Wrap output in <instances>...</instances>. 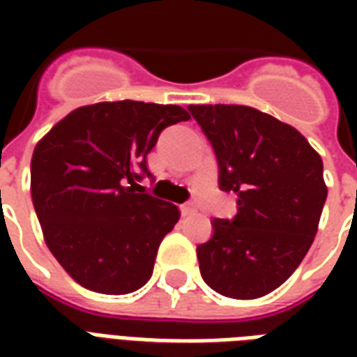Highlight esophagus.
Returning a JSON list of instances; mask_svg holds the SVG:
<instances>
[{
	"instance_id": "esophagus-1",
	"label": "esophagus",
	"mask_w": 357,
	"mask_h": 357,
	"mask_svg": "<svg viewBox=\"0 0 357 357\" xmlns=\"http://www.w3.org/2000/svg\"><path fill=\"white\" fill-rule=\"evenodd\" d=\"M195 214H197V204L195 202L181 204V216H195Z\"/></svg>"
}]
</instances>
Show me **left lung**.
Instances as JSON below:
<instances>
[{
    "label": "left lung",
    "instance_id": "obj_1",
    "mask_svg": "<svg viewBox=\"0 0 357 357\" xmlns=\"http://www.w3.org/2000/svg\"><path fill=\"white\" fill-rule=\"evenodd\" d=\"M214 149L220 189L237 193L233 220H212L197 247L204 283L260 298L283 284L314 243L327 185L321 156L292 126L243 105H189Z\"/></svg>",
    "mask_w": 357,
    "mask_h": 357
}]
</instances>
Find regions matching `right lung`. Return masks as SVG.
Masks as SVG:
<instances>
[{
	"label": "right lung",
	"instance_id": "right-lung-1",
	"mask_svg": "<svg viewBox=\"0 0 357 357\" xmlns=\"http://www.w3.org/2000/svg\"><path fill=\"white\" fill-rule=\"evenodd\" d=\"M189 120L178 105L95 102L73 110L34 149L30 191L51 255L76 283L128 294L153 275L179 210L137 185L164 128Z\"/></svg>",
	"mask_w": 357,
	"mask_h": 357
}]
</instances>
